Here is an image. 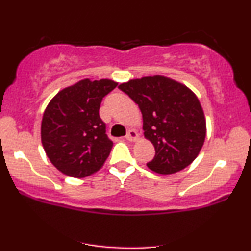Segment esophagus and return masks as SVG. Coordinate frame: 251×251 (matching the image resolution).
Segmentation results:
<instances>
[{
	"label": "esophagus",
	"instance_id": "34e87169",
	"mask_svg": "<svg viewBox=\"0 0 251 251\" xmlns=\"http://www.w3.org/2000/svg\"><path fill=\"white\" fill-rule=\"evenodd\" d=\"M125 138L127 140H129V142H135V140L138 139V133L134 131V129H129Z\"/></svg>",
	"mask_w": 251,
	"mask_h": 251
}]
</instances>
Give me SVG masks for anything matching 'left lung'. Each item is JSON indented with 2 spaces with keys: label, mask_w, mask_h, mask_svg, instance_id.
<instances>
[{
  "label": "left lung",
  "mask_w": 251,
  "mask_h": 251,
  "mask_svg": "<svg viewBox=\"0 0 251 251\" xmlns=\"http://www.w3.org/2000/svg\"><path fill=\"white\" fill-rule=\"evenodd\" d=\"M143 114L144 135L155 155L146 165L160 175L185 169L197 158L206 135V122L198 98L174 79L144 76L119 85Z\"/></svg>",
  "instance_id": "obj_1"
}]
</instances>
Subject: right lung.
<instances>
[{"label":"right lung","instance_id":"obj_1","mask_svg":"<svg viewBox=\"0 0 251 251\" xmlns=\"http://www.w3.org/2000/svg\"><path fill=\"white\" fill-rule=\"evenodd\" d=\"M118 82L83 79L61 89L43 112L41 142L55 168L74 178L96 174L102 168L113 143L99 116L102 98Z\"/></svg>","mask_w":251,"mask_h":251}]
</instances>
